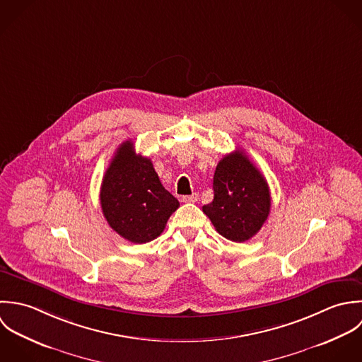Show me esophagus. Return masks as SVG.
I'll list each match as a JSON object with an SVG mask.
<instances>
[{
	"mask_svg": "<svg viewBox=\"0 0 362 362\" xmlns=\"http://www.w3.org/2000/svg\"><path fill=\"white\" fill-rule=\"evenodd\" d=\"M199 200V194L197 193H193L190 196H183L182 197V202L183 203H196Z\"/></svg>",
	"mask_w": 362,
	"mask_h": 362,
	"instance_id": "obj_1",
	"label": "esophagus"
}]
</instances>
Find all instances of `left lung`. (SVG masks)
<instances>
[{
  "mask_svg": "<svg viewBox=\"0 0 362 362\" xmlns=\"http://www.w3.org/2000/svg\"><path fill=\"white\" fill-rule=\"evenodd\" d=\"M214 200L203 206L218 233L233 242L255 236L270 213L269 185L260 170L242 151L218 162L213 180Z\"/></svg>",
  "mask_w": 362,
  "mask_h": 362,
  "instance_id": "8db88e82",
  "label": "left lung"
}]
</instances>
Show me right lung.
<instances>
[{
    "mask_svg": "<svg viewBox=\"0 0 362 362\" xmlns=\"http://www.w3.org/2000/svg\"><path fill=\"white\" fill-rule=\"evenodd\" d=\"M103 216L113 230L133 243L158 238L179 202L162 186L149 158L124 141L116 151L100 187Z\"/></svg>",
    "mask_w": 362,
    "mask_h": 362,
    "instance_id": "right-lung-1",
    "label": "right lung"
}]
</instances>
